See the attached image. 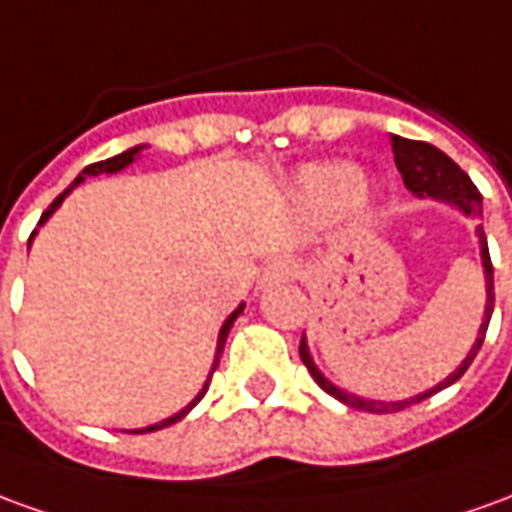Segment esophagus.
I'll use <instances>...</instances> for the list:
<instances>
[{"instance_id": "obj_1", "label": "esophagus", "mask_w": 512, "mask_h": 512, "mask_svg": "<svg viewBox=\"0 0 512 512\" xmlns=\"http://www.w3.org/2000/svg\"><path fill=\"white\" fill-rule=\"evenodd\" d=\"M296 277V263L288 260V257H274L266 268H263V274H260V285L266 288V285H277V282L293 280Z\"/></svg>"}]
</instances>
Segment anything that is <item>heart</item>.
Listing matches in <instances>:
<instances>
[{
  "label": "heart",
  "instance_id": "1",
  "mask_svg": "<svg viewBox=\"0 0 512 512\" xmlns=\"http://www.w3.org/2000/svg\"><path fill=\"white\" fill-rule=\"evenodd\" d=\"M296 199L299 205L316 216H335L343 207L371 205L368 182L360 180V169L349 160H327L305 166L296 177Z\"/></svg>",
  "mask_w": 512,
  "mask_h": 512
}]
</instances>
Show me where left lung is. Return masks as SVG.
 Returning <instances> with one entry per match:
<instances>
[{
    "instance_id": "8db88e82",
    "label": "left lung",
    "mask_w": 512,
    "mask_h": 512,
    "mask_svg": "<svg viewBox=\"0 0 512 512\" xmlns=\"http://www.w3.org/2000/svg\"><path fill=\"white\" fill-rule=\"evenodd\" d=\"M393 146V160H396V169L405 180V188L418 199H435V202H446V205L457 207L460 213L466 216H482V196L477 191V185L468 180V174L449 155H443L441 149H435L432 144H424V141H407L402 135H391ZM477 241H480V257H482V274H485V313H482V324L477 330V338L471 343L468 355L463 357V363L446 377L438 385H432L430 391L416 393L410 399H396V402H382V399H366V396H357V393H349L338 388L335 382H330L318 366L313 363V355L307 349L305 335H302V343H299V357L302 363L310 371V377L318 382L321 391H327L330 396H335L343 405L355 407V410H366V413H396V410H405V407L416 405V402H424L430 399L432 393L449 388L452 382H457L466 368L471 366V360L480 352L482 341H485V332H488V321H491L493 313V266L491 255H488V238H485V230L482 224H477Z\"/></svg>"
}]
</instances>
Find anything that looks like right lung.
I'll list each match as a JSON object with an SVG mask.
<instances>
[{
  "mask_svg": "<svg viewBox=\"0 0 512 512\" xmlns=\"http://www.w3.org/2000/svg\"><path fill=\"white\" fill-rule=\"evenodd\" d=\"M144 149H146V146H132V149H127V152H121V155L107 157V160H99V163H91V166H85V169H82V174H77V180L71 182L69 188H66L63 194L57 196V199H55V202H52V205L46 207V213H44V216H41V221H38V227H41V224H46V219H49V216L55 213L57 207L63 205V199H66V196H69L71 191H74V188H77V185H80L82 180H85V177H99V174H116V171L127 169L130 163H135V157L141 155ZM32 235H35V232H32ZM30 241H32V238H30ZM244 307H246V305H244V302H241V305L235 307V310H232L230 316H227V321L221 324L219 343H216V357H213V368H210V374H207V380H205V385H202V391L196 393L194 399H191L188 405L182 407L180 413H174V416L163 418V421H157V424H149V427H141V430H127V432H155V430H163V427H171V424H177L180 418L188 416V413H191V410H194V407L199 405V399H202V396H205V393H207V385H210V377H213V371H216V366H219L221 352H224V343H227V335H230L232 324H235V318H238V316H241V313H244Z\"/></svg>",
  "mask_w": 512,
  "mask_h": 512,
  "instance_id": "add662e5",
  "label": "right lung"
}]
</instances>
